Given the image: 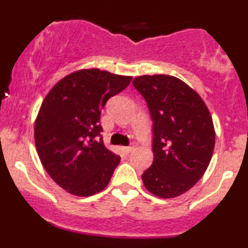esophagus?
<instances>
[{
    "label": "esophagus",
    "mask_w": 248,
    "mask_h": 248,
    "mask_svg": "<svg viewBox=\"0 0 248 248\" xmlns=\"http://www.w3.org/2000/svg\"><path fill=\"white\" fill-rule=\"evenodd\" d=\"M134 147H136L134 145H131V146H124V147H122V151H124L126 155H128V154H131L132 151H133Z\"/></svg>",
    "instance_id": "obj_1"
}]
</instances>
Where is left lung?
Returning <instances> with one entry per match:
<instances>
[{"mask_svg": "<svg viewBox=\"0 0 248 248\" xmlns=\"http://www.w3.org/2000/svg\"><path fill=\"white\" fill-rule=\"evenodd\" d=\"M133 86L154 121V162L141 175L144 186L159 198L181 196L201 180L211 161L216 136L209 109L175 77H137Z\"/></svg>", "mask_w": 248, "mask_h": 248, "instance_id": "left-lung-1", "label": "left lung"}]
</instances>
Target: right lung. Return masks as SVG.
<instances>
[{
  "instance_id": "obj_1",
  "label": "right lung",
  "mask_w": 248,
  "mask_h": 248,
  "mask_svg": "<svg viewBox=\"0 0 248 248\" xmlns=\"http://www.w3.org/2000/svg\"><path fill=\"white\" fill-rule=\"evenodd\" d=\"M131 80L81 69L60 80L44 98L34 124L37 152L51 179L71 194L89 197L108 186L121 158L104 146L101 111Z\"/></svg>"
}]
</instances>
